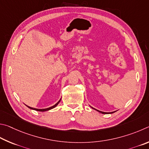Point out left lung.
I'll return each instance as SVG.
<instances>
[{
	"mask_svg": "<svg viewBox=\"0 0 149 149\" xmlns=\"http://www.w3.org/2000/svg\"><path fill=\"white\" fill-rule=\"evenodd\" d=\"M95 109V110H96V111H97L98 112H100V113H102V114H108V113H114V112H112V113H105V112H102V111H98V110H97V109Z\"/></svg>",
	"mask_w": 149,
	"mask_h": 149,
	"instance_id": "8db88e82",
	"label": "left lung"
}]
</instances>
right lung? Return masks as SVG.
Masks as SVG:
<instances>
[{
	"instance_id": "right-lung-1",
	"label": "right lung",
	"mask_w": 149,
	"mask_h": 149,
	"mask_svg": "<svg viewBox=\"0 0 149 149\" xmlns=\"http://www.w3.org/2000/svg\"><path fill=\"white\" fill-rule=\"evenodd\" d=\"M60 101H61V100H60L58 102H57L56 104H55V105H54V106H52V107H49V108H47V109H35V108H32V107H29V106H27L29 108V109H33V110H35V111H41V112H44V111H49V110H50V109H54V107H56L59 104V103L60 102Z\"/></svg>"
}]
</instances>
